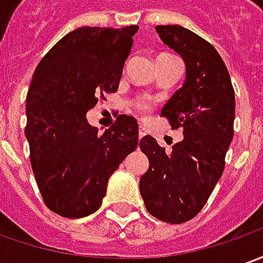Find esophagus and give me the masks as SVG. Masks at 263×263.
<instances>
[{
  "mask_svg": "<svg viewBox=\"0 0 263 263\" xmlns=\"http://www.w3.org/2000/svg\"><path fill=\"white\" fill-rule=\"evenodd\" d=\"M144 135H145V128H144V126H140V129H138V138L141 140Z\"/></svg>",
  "mask_w": 263,
  "mask_h": 263,
  "instance_id": "34e87169",
  "label": "esophagus"
}]
</instances>
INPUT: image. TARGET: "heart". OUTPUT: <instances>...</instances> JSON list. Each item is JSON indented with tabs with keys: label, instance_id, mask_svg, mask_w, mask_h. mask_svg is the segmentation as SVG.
I'll use <instances>...</instances> for the list:
<instances>
[{
	"label": "heart",
	"instance_id": "heart-1",
	"mask_svg": "<svg viewBox=\"0 0 263 263\" xmlns=\"http://www.w3.org/2000/svg\"><path fill=\"white\" fill-rule=\"evenodd\" d=\"M137 109L141 110V112H148L149 109H151V102H149L148 99H140L138 102H137Z\"/></svg>",
	"mask_w": 263,
	"mask_h": 263
}]
</instances>
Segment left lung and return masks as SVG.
Wrapping results in <instances>:
<instances>
[{"label": "left lung", "instance_id": "1", "mask_svg": "<svg viewBox=\"0 0 263 263\" xmlns=\"http://www.w3.org/2000/svg\"><path fill=\"white\" fill-rule=\"evenodd\" d=\"M156 32L185 62L183 86L161 109L172 129L183 131V140L170 153L149 135L140 141L149 161L140 192L153 217L182 224L202 210L221 177L236 100L227 67L211 43L182 26H156Z\"/></svg>", "mask_w": 263, "mask_h": 263}]
</instances>
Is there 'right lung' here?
<instances>
[{
	"mask_svg": "<svg viewBox=\"0 0 263 263\" xmlns=\"http://www.w3.org/2000/svg\"><path fill=\"white\" fill-rule=\"evenodd\" d=\"M138 26L78 27L42 58L26 99V138L42 198L67 218L96 213L109 177L137 148L138 123L121 115L100 135L87 112L119 87Z\"/></svg>",
	"mask_w": 263,
	"mask_h": 263,
	"instance_id": "1",
	"label": "right lung"
}]
</instances>
